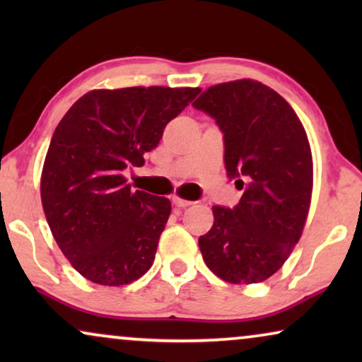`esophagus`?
<instances>
[{"mask_svg":"<svg viewBox=\"0 0 362 362\" xmlns=\"http://www.w3.org/2000/svg\"><path fill=\"white\" fill-rule=\"evenodd\" d=\"M173 204L177 206V207H187V206H191L192 202L186 201V199H181V197H177V196H173Z\"/></svg>","mask_w":362,"mask_h":362,"instance_id":"obj_1","label":"esophagus"}]
</instances>
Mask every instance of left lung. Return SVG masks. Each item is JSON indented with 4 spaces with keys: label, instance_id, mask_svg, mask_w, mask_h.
<instances>
[{
    "label": "left lung",
    "instance_id": "1",
    "mask_svg": "<svg viewBox=\"0 0 362 362\" xmlns=\"http://www.w3.org/2000/svg\"><path fill=\"white\" fill-rule=\"evenodd\" d=\"M224 133L227 176L244 191L234 207L214 206L199 237L212 274L229 284H259L298 244L313 189V160L300 118L284 97L242 78L212 86L192 103Z\"/></svg>",
    "mask_w": 362,
    "mask_h": 362
}]
</instances>
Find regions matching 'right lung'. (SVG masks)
Segmentation results:
<instances>
[{
  "label": "right lung",
  "mask_w": 362,
  "mask_h": 362,
  "mask_svg": "<svg viewBox=\"0 0 362 362\" xmlns=\"http://www.w3.org/2000/svg\"><path fill=\"white\" fill-rule=\"evenodd\" d=\"M201 88L92 90L59 122L41 177V199L59 249L98 285L132 284L155 260L171 214L166 197L132 191L125 171L143 166L163 130Z\"/></svg>",
  "instance_id": "right-lung-1"
}]
</instances>
